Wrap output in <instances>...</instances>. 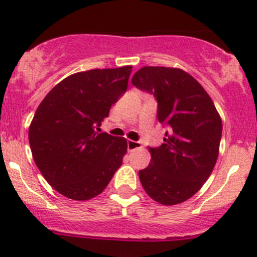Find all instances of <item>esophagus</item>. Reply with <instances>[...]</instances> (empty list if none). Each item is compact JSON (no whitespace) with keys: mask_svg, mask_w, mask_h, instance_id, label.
Returning <instances> with one entry per match:
<instances>
[{"mask_svg":"<svg viewBox=\"0 0 257 257\" xmlns=\"http://www.w3.org/2000/svg\"><path fill=\"white\" fill-rule=\"evenodd\" d=\"M126 147H128V151H134V150H137V148L142 147V145H141V142L129 140L128 142H126Z\"/></svg>","mask_w":257,"mask_h":257,"instance_id":"obj_1","label":"esophagus"}]
</instances>
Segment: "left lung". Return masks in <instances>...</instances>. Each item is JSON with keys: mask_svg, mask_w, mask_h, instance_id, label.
Here are the masks:
<instances>
[{"mask_svg": "<svg viewBox=\"0 0 257 257\" xmlns=\"http://www.w3.org/2000/svg\"><path fill=\"white\" fill-rule=\"evenodd\" d=\"M155 96L157 119L167 131L160 147H148L151 162L140 170L146 193L164 205H175L198 193L217 162L222 120L210 96L179 68L143 67L132 78Z\"/></svg>", "mask_w": 257, "mask_h": 257, "instance_id": "1", "label": "left lung"}]
</instances>
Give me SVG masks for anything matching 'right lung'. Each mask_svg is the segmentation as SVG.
Instances as JSON below:
<instances>
[{"label": "right lung", "mask_w": 257, "mask_h": 257, "mask_svg": "<svg viewBox=\"0 0 257 257\" xmlns=\"http://www.w3.org/2000/svg\"><path fill=\"white\" fill-rule=\"evenodd\" d=\"M132 67L68 76L40 102L29 128L38 169L49 185L73 200L99 195L121 166L126 140L97 126L128 88Z\"/></svg>", "instance_id": "1"}]
</instances>
